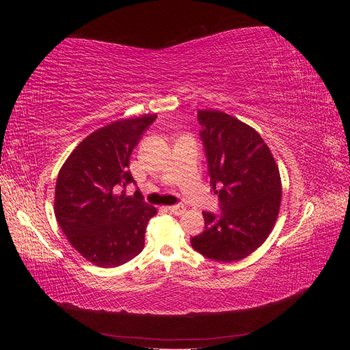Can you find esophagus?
I'll return each mask as SVG.
<instances>
[{
    "mask_svg": "<svg viewBox=\"0 0 350 350\" xmlns=\"http://www.w3.org/2000/svg\"><path fill=\"white\" fill-rule=\"evenodd\" d=\"M166 208L171 211V213H175V215H183L184 210H185L183 206H169Z\"/></svg>",
    "mask_w": 350,
    "mask_h": 350,
    "instance_id": "obj_1",
    "label": "esophagus"
}]
</instances>
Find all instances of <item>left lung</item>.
<instances>
[{
	"label": "left lung",
	"mask_w": 350,
	"mask_h": 350,
	"mask_svg": "<svg viewBox=\"0 0 350 350\" xmlns=\"http://www.w3.org/2000/svg\"><path fill=\"white\" fill-rule=\"evenodd\" d=\"M210 185L220 213L204 211V232L191 245L204 257L232 262L248 257L276 224L282 181L276 161L248 124L220 111H198Z\"/></svg>",
	"instance_id": "1"
}]
</instances>
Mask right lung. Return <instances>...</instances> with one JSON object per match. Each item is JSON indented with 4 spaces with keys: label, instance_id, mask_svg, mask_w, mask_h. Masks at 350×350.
I'll return each instance as SVG.
<instances>
[{
    "label": "right lung",
    "instance_id": "obj_1",
    "mask_svg": "<svg viewBox=\"0 0 350 350\" xmlns=\"http://www.w3.org/2000/svg\"><path fill=\"white\" fill-rule=\"evenodd\" d=\"M156 115L113 121L88 135L59 169L54 211L59 228L80 256L99 267H116L144 248V234L156 207L134 183L130 157Z\"/></svg>",
    "mask_w": 350,
    "mask_h": 350
}]
</instances>
